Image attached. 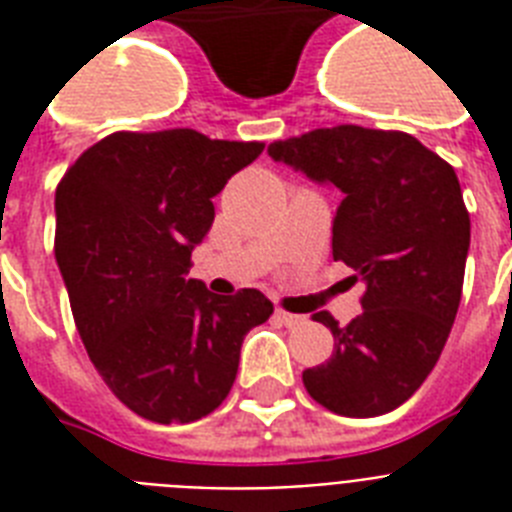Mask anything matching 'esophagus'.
Instances as JSON below:
<instances>
[{
  "instance_id": "obj_1",
  "label": "esophagus",
  "mask_w": 512,
  "mask_h": 512,
  "mask_svg": "<svg viewBox=\"0 0 512 512\" xmlns=\"http://www.w3.org/2000/svg\"><path fill=\"white\" fill-rule=\"evenodd\" d=\"M276 319L281 324H287V327H303L305 316H297V313H287V311H276Z\"/></svg>"
}]
</instances>
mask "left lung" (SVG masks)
I'll return each mask as SVG.
<instances>
[{"label": "left lung", "instance_id": "1", "mask_svg": "<svg viewBox=\"0 0 512 512\" xmlns=\"http://www.w3.org/2000/svg\"><path fill=\"white\" fill-rule=\"evenodd\" d=\"M268 156L342 193L332 255L366 287L348 327L313 316L335 350L305 369V390L342 417L393 412L433 372L460 308L470 249L460 180L412 135L356 124L276 140Z\"/></svg>", "mask_w": 512, "mask_h": 512}]
</instances>
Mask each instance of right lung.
Segmentation results:
<instances>
[{"instance_id": "1", "label": "right lung", "mask_w": 512, "mask_h": 512, "mask_svg": "<svg viewBox=\"0 0 512 512\" xmlns=\"http://www.w3.org/2000/svg\"><path fill=\"white\" fill-rule=\"evenodd\" d=\"M263 148L196 130L114 132L55 191V260L76 329L114 396L146 420L215 412L241 342L273 313L257 289L223 297L185 279L215 220L212 199Z\"/></svg>"}]
</instances>
